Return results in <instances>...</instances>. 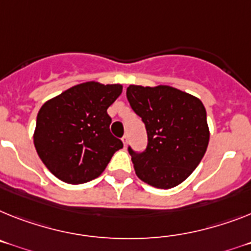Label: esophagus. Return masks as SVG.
Listing matches in <instances>:
<instances>
[{"label":"esophagus","instance_id":"obj_1","mask_svg":"<svg viewBox=\"0 0 251 251\" xmlns=\"http://www.w3.org/2000/svg\"><path fill=\"white\" fill-rule=\"evenodd\" d=\"M122 143H124V147L126 148V145H127V136L126 135L122 136Z\"/></svg>","mask_w":251,"mask_h":251}]
</instances>
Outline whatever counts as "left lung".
<instances>
[{
    "mask_svg": "<svg viewBox=\"0 0 251 251\" xmlns=\"http://www.w3.org/2000/svg\"><path fill=\"white\" fill-rule=\"evenodd\" d=\"M126 97L148 134L145 151L129 148L136 176L157 189L184 182L201 163L209 143L201 100L168 85H129Z\"/></svg>",
    "mask_w": 251,
    "mask_h": 251,
    "instance_id": "8db88e82",
    "label": "left lung"
}]
</instances>
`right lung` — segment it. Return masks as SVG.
I'll return each mask as SVG.
<instances>
[{
  "mask_svg": "<svg viewBox=\"0 0 251 251\" xmlns=\"http://www.w3.org/2000/svg\"><path fill=\"white\" fill-rule=\"evenodd\" d=\"M122 93L121 84L86 81L48 100L37 116L34 147L44 166L67 184L100 176L124 145L109 131L108 108Z\"/></svg>",
  "mask_w": 251,
  "mask_h": 251,
  "instance_id": "add662e5",
  "label": "right lung"
}]
</instances>
